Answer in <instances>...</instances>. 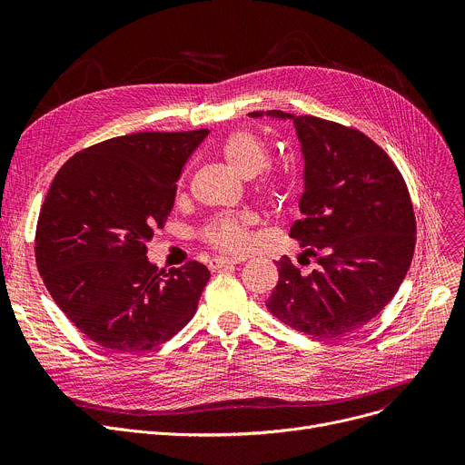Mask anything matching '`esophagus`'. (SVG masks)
Segmentation results:
<instances>
[{"label": "esophagus", "mask_w": 465, "mask_h": 465, "mask_svg": "<svg viewBox=\"0 0 465 465\" xmlns=\"http://www.w3.org/2000/svg\"><path fill=\"white\" fill-rule=\"evenodd\" d=\"M235 263H239V260L218 256V258H213V260L209 262V270H211V272H216V270H223V267H233Z\"/></svg>", "instance_id": "esophagus-1"}]
</instances>
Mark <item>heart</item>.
Returning <instances> with one entry per match:
<instances>
[{"label": "heart", "instance_id": "b5f03b06", "mask_svg": "<svg viewBox=\"0 0 465 465\" xmlns=\"http://www.w3.org/2000/svg\"><path fill=\"white\" fill-rule=\"evenodd\" d=\"M220 154L232 171L242 179L260 175V190L272 205H281L290 192V179L282 171L270 167L272 153L265 139L252 130H235L223 144ZM200 239L214 251L239 254L249 242V220L245 216L224 214L213 218L200 232Z\"/></svg>", "mask_w": 465, "mask_h": 465}]
</instances>
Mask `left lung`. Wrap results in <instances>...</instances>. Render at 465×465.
<instances>
[{
	"label": "left lung",
	"instance_id": "8db88e82",
	"mask_svg": "<svg viewBox=\"0 0 465 465\" xmlns=\"http://www.w3.org/2000/svg\"><path fill=\"white\" fill-rule=\"evenodd\" d=\"M292 118L305 158L302 220L290 237L312 256L303 273L288 256L267 309L286 326L331 339L347 335L396 296L417 242V220L407 184L396 163L368 135L309 114L267 111ZM263 116L262 111L251 113Z\"/></svg>",
	"mask_w": 465,
	"mask_h": 465
}]
</instances>
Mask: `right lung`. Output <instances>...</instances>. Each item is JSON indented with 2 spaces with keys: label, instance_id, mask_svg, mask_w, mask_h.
Instances as JSON below:
<instances>
[{
  "label": "right lung",
  "instance_id": "1",
  "mask_svg": "<svg viewBox=\"0 0 465 465\" xmlns=\"http://www.w3.org/2000/svg\"><path fill=\"white\" fill-rule=\"evenodd\" d=\"M209 130L120 135L71 156L46 192L35 262L67 319L111 352L151 351L195 314L211 277L195 260L158 270L146 242L173 209Z\"/></svg>",
  "mask_w": 465,
  "mask_h": 465
}]
</instances>
